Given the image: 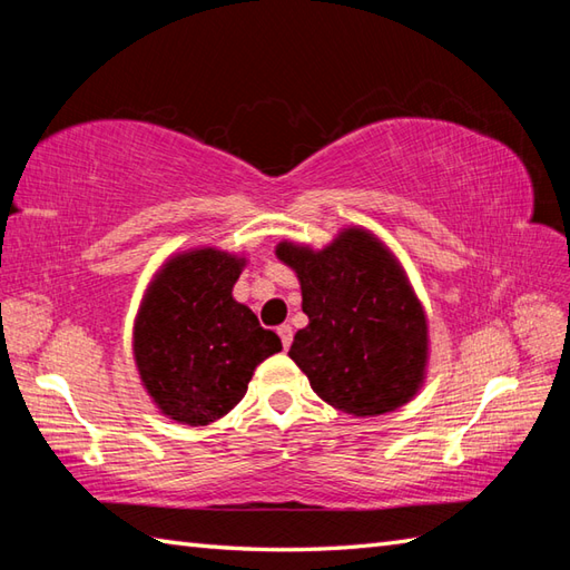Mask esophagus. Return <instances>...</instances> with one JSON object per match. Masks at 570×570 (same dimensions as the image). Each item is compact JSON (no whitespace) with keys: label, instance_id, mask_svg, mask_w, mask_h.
Listing matches in <instances>:
<instances>
[{"label":"esophagus","instance_id":"obj_1","mask_svg":"<svg viewBox=\"0 0 570 570\" xmlns=\"http://www.w3.org/2000/svg\"><path fill=\"white\" fill-rule=\"evenodd\" d=\"M276 333H278V337H282V345H284V350H288V345H292V341H294V328H292V325H288V323L278 325Z\"/></svg>","mask_w":570,"mask_h":570}]
</instances>
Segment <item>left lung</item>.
<instances>
[{
    "mask_svg": "<svg viewBox=\"0 0 570 570\" xmlns=\"http://www.w3.org/2000/svg\"><path fill=\"white\" fill-rule=\"evenodd\" d=\"M308 325L288 350L311 390L353 416L409 404L426 380L429 321L402 262L370 229L343 227L323 249L278 242Z\"/></svg>",
    "mask_w": 570,
    "mask_h": 570,
    "instance_id": "left-lung-1",
    "label": "left lung"
}]
</instances>
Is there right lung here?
Returning a JSON list of instances; mask_svg holds the SVG:
<instances>
[{"mask_svg":"<svg viewBox=\"0 0 570 570\" xmlns=\"http://www.w3.org/2000/svg\"><path fill=\"white\" fill-rule=\"evenodd\" d=\"M247 259L217 247L168 257L144 292L131 350L144 390L176 423L208 426L233 411L259 362L282 350L235 301Z\"/></svg>","mask_w":570,"mask_h":570,"instance_id":"obj_1","label":"right lung"}]
</instances>
